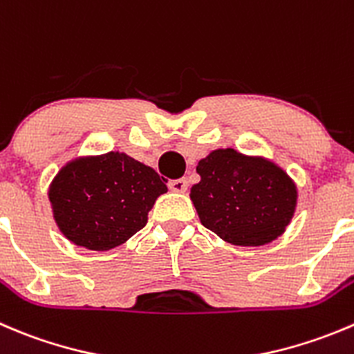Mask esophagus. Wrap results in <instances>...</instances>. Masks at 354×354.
Listing matches in <instances>:
<instances>
[{"instance_id":"1","label":"esophagus","mask_w":354,"mask_h":354,"mask_svg":"<svg viewBox=\"0 0 354 354\" xmlns=\"http://www.w3.org/2000/svg\"><path fill=\"white\" fill-rule=\"evenodd\" d=\"M167 187H169L171 192H176V194H183V192H187V180L185 178H178V180H171L169 183H167Z\"/></svg>"}]
</instances>
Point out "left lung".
<instances>
[{"label": "left lung", "instance_id": "left-lung-1", "mask_svg": "<svg viewBox=\"0 0 354 354\" xmlns=\"http://www.w3.org/2000/svg\"><path fill=\"white\" fill-rule=\"evenodd\" d=\"M192 201L201 223L233 245H263L282 235L294 216L296 185L261 157L219 149L198 160Z\"/></svg>", "mask_w": 354, "mask_h": 354}]
</instances>
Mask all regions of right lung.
<instances>
[{"mask_svg":"<svg viewBox=\"0 0 354 354\" xmlns=\"http://www.w3.org/2000/svg\"><path fill=\"white\" fill-rule=\"evenodd\" d=\"M166 180L152 167L119 152L75 159L51 181L55 221L75 245L109 250L147 225Z\"/></svg>","mask_w":354,"mask_h":354,"instance_id":"add662e5","label":"right lung"}]
</instances>
